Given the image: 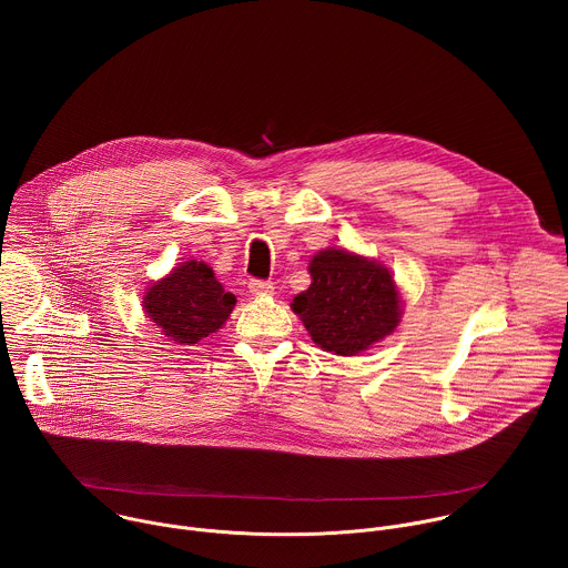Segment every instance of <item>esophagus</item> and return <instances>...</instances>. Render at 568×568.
Instances as JSON below:
<instances>
[{"label": "esophagus", "instance_id": "esophagus-1", "mask_svg": "<svg viewBox=\"0 0 568 568\" xmlns=\"http://www.w3.org/2000/svg\"><path fill=\"white\" fill-rule=\"evenodd\" d=\"M250 292H252L254 296H272V294H274V283L252 278V281H250Z\"/></svg>", "mask_w": 568, "mask_h": 568}]
</instances>
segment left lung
I'll return each instance as SVG.
<instances>
[{
  "label": "left lung",
  "mask_w": 568,
  "mask_h": 568,
  "mask_svg": "<svg viewBox=\"0 0 568 568\" xmlns=\"http://www.w3.org/2000/svg\"><path fill=\"white\" fill-rule=\"evenodd\" d=\"M312 283L292 310L323 351L353 357L390 335L402 301L390 272L377 261L328 247L310 261Z\"/></svg>",
  "instance_id": "1"
}]
</instances>
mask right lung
I'll list each match as a JSON object with an SVG mask.
<instances>
[{
  "mask_svg": "<svg viewBox=\"0 0 568 568\" xmlns=\"http://www.w3.org/2000/svg\"><path fill=\"white\" fill-rule=\"evenodd\" d=\"M235 305L213 270L202 261H186L169 276L152 283L143 296L148 318L173 344L195 346L217 333Z\"/></svg>",
  "mask_w": 568,
  "mask_h": 568,
  "instance_id": "obj_1",
  "label": "right lung"
}]
</instances>
